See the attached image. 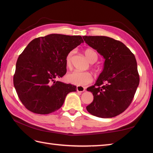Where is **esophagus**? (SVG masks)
<instances>
[{
	"label": "esophagus",
	"mask_w": 153,
	"mask_h": 153,
	"mask_svg": "<svg viewBox=\"0 0 153 153\" xmlns=\"http://www.w3.org/2000/svg\"><path fill=\"white\" fill-rule=\"evenodd\" d=\"M76 89H77V91L82 93V92H83V91H85V87H83V86L77 85V88H76Z\"/></svg>",
	"instance_id": "esophagus-1"
}]
</instances>
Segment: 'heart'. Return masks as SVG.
<instances>
[{
	"instance_id": "obj_1",
	"label": "heart",
	"mask_w": 153,
	"mask_h": 153,
	"mask_svg": "<svg viewBox=\"0 0 153 153\" xmlns=\"http://www.w3.org/2000/svg\"><path fill=\"white\" fill-rule=\"evenodd\" d=\"M85 55L87 59L91 63H95L97 61L98 56L95 51L91 48H87L85 51ZM74 54V51H70L67 54L66 57V64L67 66H70L71 65V58H72ZM66 80L68 82L71 84L77 85H85L92 82L93 77L91 74L87 71H74L72 72L68 73L66 76Z\"/></svg>"
}]
</instances>
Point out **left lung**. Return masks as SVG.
Segmentation results:
<instances>
[{
  "instance_id": "1",
  "label": "left lung",
  "mask_w": 153,
  "mask_h": 153,
  "mask_svg": "<svg viewBox=\"0 0 153 153\" xmlns=\"http://www.w3.org/2000/svg\"><path fill=\"white\" fill-rule=\"evenodd\" d=\"M84 41L105 58L95 85L87 89L93 101L86 107L92 115L112 118L130 105L139 83L134 54L122 42L105 36H83Z\"/></svg>"
}]
</instances>
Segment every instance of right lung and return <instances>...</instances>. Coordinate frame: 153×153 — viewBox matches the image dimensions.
Instances as JSON below:
<instances>
[{"instance_id":"obj_1","label":"right lung","mask_w":153,"mask_h":153,"mask_svg":"<svg viewBox=\"0 0 153 153\" xmlns=\"http://www.w3.org/2000/svg\"><path fill=\"white\" fill-rule=\"evenodd\" d=\"M83 43L82 36L50 34L32 40L19 55L14 85L31 112L47 114L59 109L76 86L57 81L66 73L67 54Z\"/></svg>"}]
</instances>
